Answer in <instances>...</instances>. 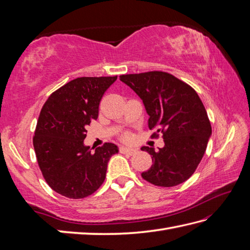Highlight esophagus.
<instances>
[{
	"label": "esophagus",
	"mask_w": 250,
	"mask_h": 250,
	"mask_svg": "<svg viewBox=\"0 0 250 250\" xmlns=\"http://www.w3.org/2000/svg\"><path fill=\"white\" fill-rule=\"evenodd\" d=\"M119 150L121 153H126V155H134V153L137 151L134 148H130V147H120Z\"/></svg>",
	"instance_id": "obj_1"
}]
</instances>
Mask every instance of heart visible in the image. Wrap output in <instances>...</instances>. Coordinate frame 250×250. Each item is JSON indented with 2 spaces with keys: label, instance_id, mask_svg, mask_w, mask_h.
I'll use <instances>...</instances> for the list:
<instances>
[{
  "label": "heart",
  "instance_id": "b5f03b06",
  "mask_svg": "<svg viewBox=\"0 0 250 250\" xmlns=\"http://www.w3.org/2000/svg\"><path fill=\"white\" fill-rule=\"evenodd\" d=\"M130 137H131V135H130V133H128V132H125V133L122 134V139H124L125 141H129Z\"/></svg>",
  "mask_w": 250,
  "mask_h": 250
}]
</instances>
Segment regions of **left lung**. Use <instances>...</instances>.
<instances>
[{
	"label": "left lung",
	"instance_id": "1",
	"mask_svg": "<svg viewBox=\"0 0 250 250\" xmlns=\"http://www.w3.org/2000/svg\"><path fill=\"white\" fill-rule=\"evenodd\" d=\"M120 81L143 100L148 128L153 136L162 134L164 147L155 151L144 146L152 166L142 177L159 187H174L187 180L200 164L211 134L210 121L203 103L188 83L167 72L125 74Z\"/></svg>",
	"mask_w": 250,
	"mask_h": 250
}]
</instances>
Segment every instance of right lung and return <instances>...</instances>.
I'll return each instance as SVG.
<instances>
[{
  "instance_id": "1",
  "label": "right lung",
  "mask_w": 250,
  "mask_h": 250,
  "mask_svg": "<svg viewBox=\"0 0 250 250\" xmlns=\"http://www.w3.org/2000/svg\"><path fill=\"white\" fill-rule=\"evenodd\" d=\"M117 76L78 77L47 99L37 120L33 146L49 187L68 199H83L103 184L118 147L105 143L94 152L83 145L87 126L99 116L103 94Z\"/></svg>"
}]
</instances>
